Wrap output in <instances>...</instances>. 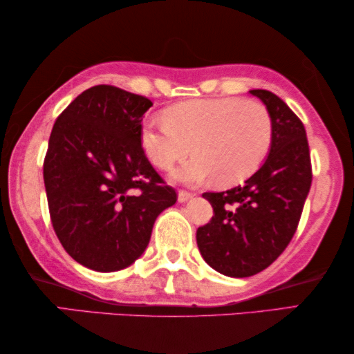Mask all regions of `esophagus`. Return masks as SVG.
I'll return each instance as SVG.
<instances>
[{"instance_id":"1","label":"esophagus","mask_w":354,"mask_h":354,"mask_svg":"<svg viewBox=\"0 0 354 354\" xmlns=\"http://www.w3.org/2000/svg\"><path fill=\"white\" fill-rule=\"evenodd\" d=\"M190 198H193V193L185 192V190L178 192V201H180V203H185V201L190 200Z\"/></svg>"}]
</instances>
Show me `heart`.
I'll use <instances>...</instances> for the list:
<instances>
[{"mask_svg":"<svg viewBox=\"0 0 354 354\" xmlns=\"http://www.w3.org/2000/svg\"><path fill=\"white\" fill-rule=\"evenodd\" d=\"M162 122L143 127V153L167 171L192 148L195 158L174 174L187 183L214 178L219 187L239 185L259 171L274 140L269 109L239 96L182 101L162 111Z\"/></svg>","mask_w":354,"mask_h":354,"instance_id":"1","label":"heart"}]
</instances>
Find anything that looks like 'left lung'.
Segmentation results:
<instances>
[{
    "label": "left lung",
    "mask_w": 354,
    "mask_h": 354,
    "mask_svg": "<svg viewBox=\"0 0 354 354\" xmlns=\"http://www.w3.org/2000/svg\"><path fill=\"white\" fill-rule=\"evenodd\" d=\"M269 109L274 140L269 156L243 187L203 193L214 216L198 227L203 259L229 277L269 268L297 232L313 171L306 130L298 115L268 90H250Z\"/></svg>",
    "instance_id": "left-lung-1"
}]
</instances>
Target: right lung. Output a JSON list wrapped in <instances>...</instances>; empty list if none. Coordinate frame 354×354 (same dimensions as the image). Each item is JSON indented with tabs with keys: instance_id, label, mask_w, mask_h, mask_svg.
Returning <instances> with one entry per match:
<instances>
[{
	"instance_id": "obj_1",
	"label": "right lung",
	"mask_w": 354,
	"mask_h": 354,
	"mask_svg": "<svg viewBox=\"0 0 354 354\" xmlns=\"http://www.w3.org/2000/svg\"><path fill=\"white\" fill-rule=\"evenodd\" d=\"M151 106L142 95L96 85L53 125L43 162L53 229L71 258L98 272L138 259L156 217L177 201L142 148Z\"/></svg>"
}]
</instances>
